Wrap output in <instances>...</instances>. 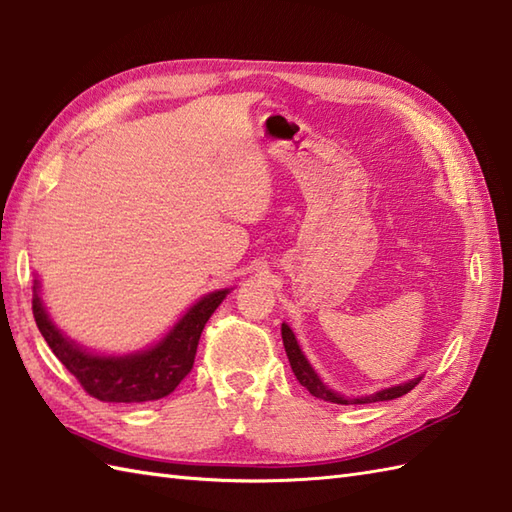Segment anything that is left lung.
Masks as SVG:
<instances>
[{
	"mask_svg": "<svg viewBox=\"0 0 512 512\" xmlns=\"http://www.w3.org/2000/svg\"><path fill=\"white\" fill-rule=\"evenodd\" d=\"M281 339H284V347H286V354H288V361H290V367L292 372H295L299 383L306 387L312 396H317L321 400H328V402H336V405H367V402H380V400H394V398H400L405 396L407 391H411L413 387H416L422 376L418 378H411L407 380V383H400L396 387H387V389H380L376 391V394L372 396H363V398H345L341 394H336L334 389H330L328 385L323 383V380L319 378V374L314 372L312 365L308 363L306 354L301 352V347L295 339V332L290 330V325L281 323Z\"/></svg>",
	"mask_w": 512,
	"mask_h": 512,
	"instance_id": "1",
	"label": "left lung"
}]
</instances>
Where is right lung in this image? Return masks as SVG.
<instances>
[{
	"label": "right lung",
	"mask_w": 512,
	"mask_h": 512,
	"mask_svg": "<svg viewBox=\"0 0 512 512\" xmlns=\"http://www.w3.org/2000/svg\"><path fill=\"white\" fill-rule=\"evenodd\" d=\"M32 290H35L32 314H35L41 336L81 387L103 402H147L169 396L191 372L206 321L231 292L228 288L215 290L193 303L165 339L147 350L125 356H105L92 354L70 341L48 317L39 297L37 279Z\"/></svg>",
	"instance_id": "obj_1"
}]
</instances>
